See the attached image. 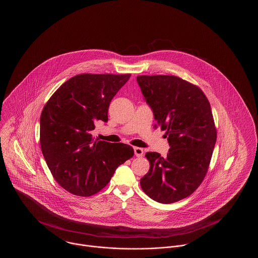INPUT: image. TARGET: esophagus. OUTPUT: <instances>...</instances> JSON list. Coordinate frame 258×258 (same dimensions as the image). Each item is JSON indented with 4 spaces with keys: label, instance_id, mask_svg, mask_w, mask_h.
Masks as SVG:
<instances>
[{
    "label": "esophagus",
    "instance_id": "esophagus-1",
    "mask_svg": "<svg viewBox=\"0 0 258 258\" xmlns=\"http://www.w3.org/2000/svg\"><path fill=\"white\" fill-rule=\"evenodd\" d=\"M135 154L136 157L140 158V157H142L144 155V150L142 148L135 147Z\"/></svg>",
    "mask_w": 258,
    "mask_h": 258
}]
</instances>
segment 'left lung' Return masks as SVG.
Returning <instances> with one entry per match:
<instances>
[{"label":"left lung","instance_id":"obj_1","mask_svg":"<svg viewBox=\"0 0 258 258\" xmlns=\"http://www.w3.org/2000/svg\"><path fill=\"white\" fill-rule=\"evenodd\" d=\"M137 82L169 143L167 157L148 152L150 169L140 185L148 197L170 204L190 196L208 172L217 128L208 98L174 75H139Z\"/></svg>","mask_w":258,"mask_h":258}]
</instances>
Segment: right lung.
I'll return each mask as SVG.
<instances>
[{
    "mask_svg": "<svg viewBox=\"0 0 258 258\" xmlns=\"http://www.w3.org/2000/svg\"><path fill=\"white\" fill-rule=\"evenodd\" d=\"M131 74H83L66 81L40 115V148L56 182L77 197L98 194L117 167L134 157L132 146L93 137L108 121L112 98Z\"/></svg>",
    "mask_w": 258,
    "mask_h": 258,
    "instance_id": "obj_1",
    "label": "right lung"
}]
</instances>
